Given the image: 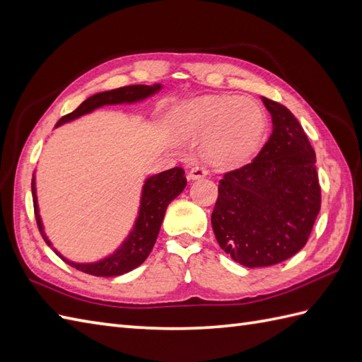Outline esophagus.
<instances>
[{
    "mask_svg": "<svg viewBox=\"0 0 362 362\" xmlns=\"http://www.w3.org/2000/svg\"><path fill=\"white\" fill-rule=\"evenodd\" d=\"M205 175H208L206 166L196 165V166H192V168H191V171H189V174H188V179H191V180H197V179L205 177Z\"/></svg>",
    "mask_w": 362,
    "mask_h": 362,
    "instance_id": "esophagus-1",
    "label": "esophagus"
}]
</instances>
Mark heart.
<instances>
[{"label": "heart", "instance_id": "obj_1", "mask_svg": "<svg viewBox=\"0 0 362 362\" xmlns=\"http://www.w3.org/2000/svg\"><path fill=\"white\" fill-rule=\"evenodd\" d=\"M177 128L187 137H205V156L216 165H236L260 148L267 131L264 109L243 97L205 95L185 103Z\"/></svg>", "mask_w": 362, "mask_h": 362}]
</instances>
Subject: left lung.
Masks as SVG:
<instances>
[{"label": "left lung", "mask_w": 362, "mask_h": 362, "mask_svg": "<svg viewBox=\"0 0 362 362\" xmlns=\"http://www.w3.org/2000/svg\"><path fill=\"white\" fill-rule=\"evenodd\" d=\"M273 132L256 158L226 173L211 214L221 248L248 268L270 267L304 248L321 209L316 154L298 119L262 97Z\"/></svg>", "instance_id": "left-lung-1"}]
</instances>
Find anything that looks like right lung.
Listing matches in <instances>:
<instances>
[{
    "label": "right lung",
    "mask_w": 362,
    "mask_h": 362,
    "mask_svg": "<svg viewBox=\"0 0 362 362\" xmlns=\"http://www.w3.org/2000/svg\"><path fill=\"white\" fill-rule=\"evenodd\" d=\"M160 88H162L160 85H154V86L132 85V86H123L112 90L100 92V94H95L89 97L88 100H85V102H83L71 114L62 117L55 126H62L66 122L78 119V117L89 114L94 111V109L102 107L105 105L140 102V100L156 94ZM185 187H187V177H185V171L179 166L171 168V170L148 177L145 180V185H143L140 209H139L136 225H134L129 236L126 238V240L122 243V247L117 250L114 255L105 257L103 260H98V262H94V264H75V262H71V260L64 259L60 253H57L55 250L54 251L71 267L92 276L111 277V276H120V274L128 273L134 270V268H137L140 264L145 262V259L149 256L151 250H153L156 239L158 236V231H160L168 205L171 204V200H174L180 194V192L185 189ZM32 197H33V209H35V219H37L38 230L47 245L52 247V243L47 240L46 234L43 231V223H41L40 214H38L35 177L32 179Z\"/></svg>",
    "instance_id": "obj_1"
}]
</instances>
